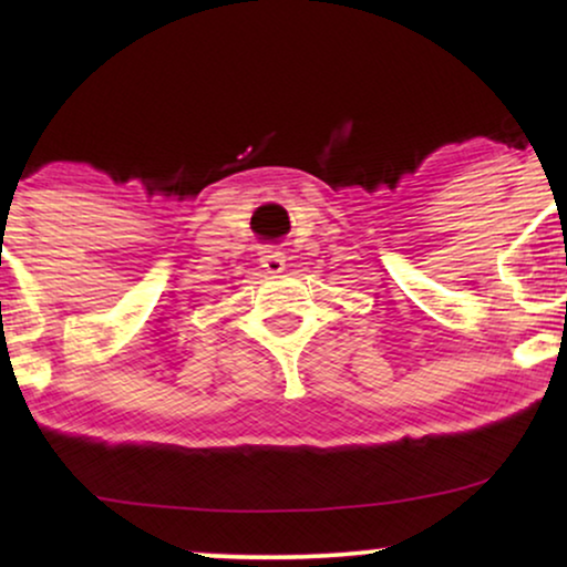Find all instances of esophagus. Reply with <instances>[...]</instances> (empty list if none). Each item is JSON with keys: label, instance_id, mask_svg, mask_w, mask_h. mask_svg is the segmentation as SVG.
I'll list each match as a JSON object with an SVG mask.
<instances>
[{"label": "esophagus", "instance_id": "34e87169", "mask_svg": "<svg viewBox=\"0 0 567 567\" xmlns=\"http://www.w3.org/2000/svg\"><path fill=\"white\" fill-rule=\"evenodd\" d=\"M260 262H262V268H266L268 274H274V276L284 274V270H286V255L274 250V247H266V250L260 252Z\"/></svg>", "mask_w": 567, "mask_h": 567}]
</instances>
